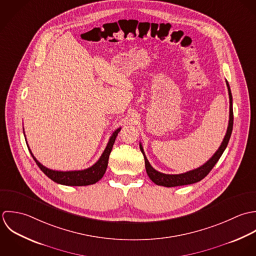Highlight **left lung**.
I'll return each mask as SVG.
<instances>
[{
	"label": "left lung",
	"mask_w": 256,
	"mask_h": 256,
	"mask_svg": "<svg viewBox=\"0 0 256 256\" xmlns=\"http://www.w3.org/2000/svg\"><path fill=\"white\" fill-rule=\"evenodd\" d=\"M226 86H228V97H230V120H228V126L226 134L224 136V138L220 146L216 152V154H214L204 163V165H202L199 168H196L194 170L188 171L186 173H182V174H164V173L158 172L157 170H155L154 167L150 165V163L148 162V158H146V156L144 154L142 144H140V150H142V152L144 154V157L146 173H148V177L150 178V180L154 182L156 185L164 186V187H176V186H183V185H189V184L197 183V182L201 181L202 179H204V177L210 173V171L212 169V167L216 165V163L218 161L220 157L222 156V154H224V150L228 146V140L230 138L232 132V126H234L232 96L230 88V85H228V81H226Z\"/></svg>",
	"instance_id": "8db88e82"
}]
</instances>
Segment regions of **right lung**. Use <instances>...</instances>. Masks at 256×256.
<instances>
[{"instance_id": "add662e5", "label": "right lung", "mask_w": 256, "mask_h": 256, "mask_svg": "<svg viewBox=\"0 0 256 256\" xmlns=\"http://www.w3.org/2000/svg\"><path fill=\"white\" fill-rule=\"evenodd\" d=\"M120 128L116 130L112 136L108 140V142L104 150L100 159L91 167L84 169V170H74V171H56V170H52L50 168H46L40 162L36 160V158L32 154L30 150V152L32 154V158L36 162L38 166L40 168V170L48 177L50 178L52 181L61 184V185H66V186H87V185H92L98 182L99 180L102 179L106 167H108V156L112 152V146L114 144V140L116 138L118 134L120 132Z\"/></svg>"}]
</instances>
